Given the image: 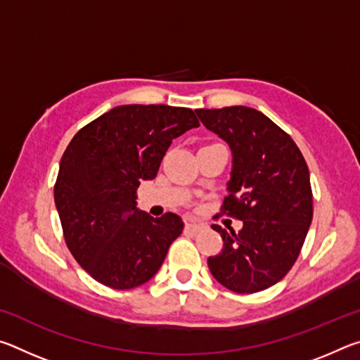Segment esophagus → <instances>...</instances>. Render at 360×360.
Segmentation results:
<instances>
[{"mask_svg":"<svg viewBox=\"0 0 360 360\" xmlns=\"http://www.w3.org/2000/svg\"><path fill=\"white\" fill-rule=\"evenodd\" d=\"M186 229L188 230V231H200V230H203L205 229V224H198V222H187L186 224Z\"/></svg>","mask_w":360,"mask_h":360,"instance_id":"34e87169","label":"esophagus"}]
</instances>
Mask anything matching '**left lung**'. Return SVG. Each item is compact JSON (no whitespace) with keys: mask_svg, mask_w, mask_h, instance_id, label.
Instances as JSON below:
<instances>
[{"mask_svg":"<svg viewBox=\"0 0 360 360\" xmlns=\"http://www.w3.org/2000/svg\"><path fill=\"white\" fill-rule=\"evenodd\" d=\"M231 150L224 211L243 221L235 233L212 225L224 249L208 257L219 283L238 294L271 288L295 264L313 221L307 162L288 133L257 109H195Z\"/></svg>","mask_w":360,"mask_h":360,"instance_id":"left-lung-1","label":"left lung"}]
</instances>
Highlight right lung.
I'll return each instance as SVG.
<instances>
[{"label":"right lung","instance_id":"1","mask_svg":"<svg viewBox=\"0 0 360 360\" xmlns=\"http://www.w3.org/2000/svg\"><path fill=\"white\" fill-rule=\"evenodd\" d=\"M198 125L188 108L125 105L71 139L53 198L66 246L98 283L133 289L162 266L184 222L173 212L152 217L139 211L136 191L155 178L173 139Z\"/></svg>","mask_w":360,"mask_h":360}]
</instances>
